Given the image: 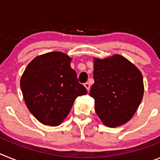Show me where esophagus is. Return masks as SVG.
Listing matches in <instances>:
<instances>
[{
	"label": "esophagus",
	"instance_id": "obj_1",
	"mask_svg": "<svg viewBox=\"0 0 160 160\" xmlns=\"http://www.w3.org/2000/svg\"><path fill=\"white\" fill-rule=\"evenodd\" d=\"M84 86H85V87H86V88H87V90H88V91H89V90H90V83H89V82H86V83H84Z\"/></svg>",
	"mask_w": 160,
	"mask_h": 160
}]
</instances>
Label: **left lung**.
<instances>
[{"instance_id": "left-lung-1", "label": "left lung", "mask_w": 160, "mask_h": 160, "mask_svg": "<svg viewBox=\"0 0 160 160\" xmlns=\"http://www.w3.org/2000/svg\"><path fill=\"white\" fill-rule=\"evenodd\" d=\"M94 80L90 96L94 99L95 112L107 127L115 128L128 122L143 96L140 70L128 59L115 54L94 58Z\"/></svg>"}]
</instances>
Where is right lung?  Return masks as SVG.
<instances>
[{
    "label": "right lung",
    "mask_w": 160,
    "mask_h": 160,
    "mask_svg": "<svg viewBox=\"0 0 160 160\" xmlns=\"http://www.w3.org/2000/svg\"><path fill=\"white\" fill-rule=\"evenodd\" d=\"M70 62L66 53L50 52L31 61L22 74L21 89L26 107L45 125L62 123L77 97L87 93Z\"/></svg>",
    "instance_id": "obj_1"
}]
</instances>
